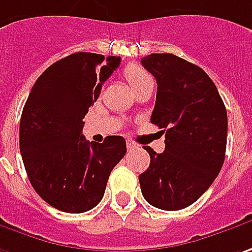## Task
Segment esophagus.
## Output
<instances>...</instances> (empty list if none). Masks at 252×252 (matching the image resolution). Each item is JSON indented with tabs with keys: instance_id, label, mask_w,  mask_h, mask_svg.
<instances>
[{
	"instance_id": "1",
	"label": "esophagus",
	"mask_w": 252,
	"mask_h": 252,
	"mask_svg": "<svg viewBox=\"0 0 252 252\" xmlns=\"http://www.w3.org/2000/svg\"><path fill=\"white\" fill-rule=\"evenodd\" d=\"M126 148L131 151V149H137L138 144L135 141H132V139H126Z\"/></svg>"
}]
</instances>
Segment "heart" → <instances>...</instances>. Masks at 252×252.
<instances>
[{
	"instance_id": "heart-1",
	"label": "heart",
	"mask_w": 252,
	"mask_h": 252,
	"mask_svg": "<svg viewBox=\"0 0 252 252\" xmlns=\"http://www.w3.org/2000/svg\"><path fill=\"white\" fill-rule=\"evenodd\" d=\"M124 77L126 79V82H128L129 87L132 90L137 89L138 86L144 84L145 82L152 80L151 76L147 73V70L142 66L137 64V63H131V64L126 66V69H124Z\"/></svg>"
}]
</instances>
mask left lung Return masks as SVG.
Returning a JSON list of instances; mask_svg holds the SVG:
<instances>
[{
  "label": "left lung",
  "instance_id": "1",
  "mask_svg": "<svg viewBox=\"0 0 252 252\" xmlns=\"http://www.w3.org/2000/svg\"><path fill=\"white\" fill-rule=\"evenodd\" d=\"M142 66L158 84L151 123L165 132V151L145 147L151 163L139 175L149 204L181 210L207 190L224 163L227 111L213 80L172 53H152Z\"/></svg>",
  "mask_w": 252,
  "mask_h": 252
}]
</instances>
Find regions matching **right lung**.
Listing matches in <instances>:
<instances>
[{
    "label": "right lung",
    "instance_id": "add662e5",
    "mask_svg": "<svg viewBox=\"0 0 252 252\" xmlns=\"http://www.w3.org/2000/svg\"><path fill=\"white\" fill-rule=\"evenodd\" d=\"M120 62L89 52L66 56L39 76L22 110L19 149L29 182L61 212L95 207L111 170L126 155L123 137L110 135L97 144L82 134L84 115Z\"/></svg>",
    "mask_w": 252,
    "mask_h": 252
}]
</instances>
